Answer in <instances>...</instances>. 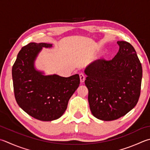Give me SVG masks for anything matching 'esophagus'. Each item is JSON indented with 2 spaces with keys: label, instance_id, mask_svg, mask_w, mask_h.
<instances>
[{
  "label": "esophagus",
  "instance_id": "34e87169",
  "mask_svg": "<svg viewBox=\"0 0 150 150\" xmlns=\"http://www.w3.org/2000/svg\"><path fill=\"white\" fill-rule=\"evenodd\" d=\"M79 77H80V80H81V83H84V80H85V77L83 73H79Z\"/></svg>",
  "mask_w": 150,
  "mask_h": 150
}]
</instances>
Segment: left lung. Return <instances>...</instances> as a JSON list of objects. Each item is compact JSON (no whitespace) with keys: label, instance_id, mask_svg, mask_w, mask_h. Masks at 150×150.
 <instances>
[{"label":"left lung","instance_id":"obj_1","mask_svg":"<svg viewBox=\"0 0 150 150\" xmlns=\"http://www.w3.org/2000/svg\"><path fill=\"white\" fill-rule=\"evenodd\" d=\"M117 43L119 51L112 60H97L84 70L90 110L103 121L125 116L136 106L140 94L142 68L135 50L127 42Z\"/></svg>","mask_w":150,"mask_h":150}]
</instances>
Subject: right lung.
Segmentation results:
<instances>
[{
  "mask_svg": "<svg viewBox=\"0 0 150 150\" xmlns=\"http://www.w3.org/2000/svg\"><path fill=\"white\" fill-rule=\"evenodd\" d=\"M45 43H30L17 54L12 67L14 94L19 106L28 115L41 121L58 119L65 112L69 99L78 88V74L63 77L45 75L34 66L42 48L52 47Z\"/></svg>",
  "mask_w": 150,
  "mask_h": 150,
  "instance_id": "obj_1",
  "label": "right lung"
}]
</instances>
